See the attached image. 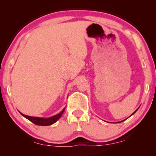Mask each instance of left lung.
I'll use <instances>...</instances> for the list:
<instances>
[{
	"instance_id": "obj_1",
	"label": "left lung",
	"mask_w": 156,
	"mask_h": 156,
	"mask_svg": "<svg viewBox=\"0 0 156 156\" xmlns=\"http://www.w3.org/2000/svg\"><path fill=\"white\" fill-rule=\"evenodd\" d=\"M136 111H137V110H136ZM136 112H134V113H136ZM134 113H133V114H134ZM133 114H132V115H133Z\"/></svg>"
}]
</instances>
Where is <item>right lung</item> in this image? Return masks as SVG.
Instances as JSON below:
<instances>
[{"instance_id": "obj_1", "label": "right lung", "mask_w": 156, "mask_h": 156, "mask_svg": "<svg viewBox=\"0 0 156 156\" xmlns=\"http://www.w3.org/2000/svg\"><path fill=\"white\" fill-rule=\"evenodd\" d=\"M65 112V108L62 111V112L59 113V114L55 115L54 116L50 117V118H48V119H42V118H39V117H33V116H26V115L20 114L23 115V116L25 117L27 119H28L33 122V123H35L36 125H39V126H50L52 125L53 123L56 122V121L58 120V119L60 118L62 115Z\"/></svg>"}]
</instances>
